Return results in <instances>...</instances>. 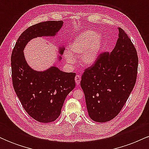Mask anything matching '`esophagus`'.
Returning <instances> with one entry per match:
<instances>
[{
    "label": "esophagus",
    "mask_w": 149,
    "mask_h": 149,
    "mask_svg": "<svg viewBox=\"0 0 149 149\" xmlns=\"http://www.w3.org/2000/svg\"><path fill=\"white\" fill-rule=\"evenodd\" d=\"M75 80H76V83L77 85H79L80 83V76L79 75H76L75 77Z\"/></svg>",
    "instance_id": "obj_1"
}]
</instances>
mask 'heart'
I'll return each instance as SVG.
<instances>
[{
    "mask_svg": "<svg viewBox=\"0 0 149 149\" xmlns=\"http://www.w3.org/2000/svg\"><path fill=\"white\" fill-rule=\"evenodd\" d=\"M102 44V38L100 34L92 31H86L77 36L69 46V52L73 55L80 56V62L84 66H90L97 60ZM66 59L70 64H73L74 59L69 53H66Z\"/></svg>",
    "mask_w": 149,
    "mask_h": 149,
    "instance_id": "heart-1",
    "label": "heart"
}]
</instances>
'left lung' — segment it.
<instances>
[{
	"instance_id": "left-lung-1",
	"label": "left lung",
	"mask_w": 149,
	"mask_h": 149,
	"mask_svg": "<svg viewBox=\"0 0 149 149\" xmlns=\"http://www.w3.org/2000/svg\"><path fill=\"white\" fill-rule=\"evenodd\" d=\"M118 31L112 52L100 53L80 80L89 116L95 122L105 123L117 116L136 83V49L123 29Z\"/></svg>"
}]
</instances>
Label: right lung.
<instances>
[{
  "instance_id": "right-lung-1",
  "label": "right lung",
  "mask_w": 149,
  "mask_h": 149,
  "mask_svg": "<svg viewBox=\"0 0 149 149\" xmlns=\"http://www.w3.org/2000/svg\"><path fill=\"white\" fill-rule=\"evenodd\" d=\"M62 24V21H47L29 27L12 52L13 88L27 113L40 123L53 122L59 117L65 99L76 86V73L63 72L55 66L41 72L34 71L27 64L23 50L31 39L54 36ZM59 52L62 54L64 48Z\"/></svg>"
}]
</instances>
